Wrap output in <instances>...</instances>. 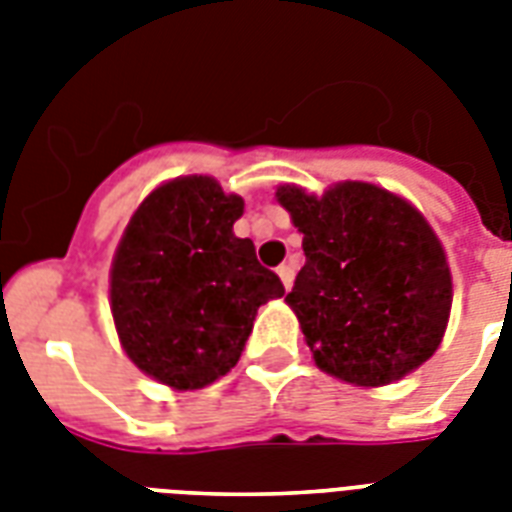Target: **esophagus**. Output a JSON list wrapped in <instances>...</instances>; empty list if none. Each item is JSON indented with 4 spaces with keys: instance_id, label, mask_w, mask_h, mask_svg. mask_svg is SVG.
<instances>
[{
    "instance_id": "34e87169",
    "label": "esophagus",
    "mask_w": 512,
    "mask_h": 512,
    "mask_svg": "<svg viewBox=\"0 0 512 512\" xmlns=\"http://www.w3.org/2000/svg\"><path fill=\"white\" fill-rule=\"evenodd\" d=\"M276 273L281 276V284H284L287 289H292V284H295V268H292L289 263H281L279 268H276Z\"/></svg>"
}]
</instances>
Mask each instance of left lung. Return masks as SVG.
Wrapping results in <instances>:
<instances>
[{
  "label": "left lung",
  "instance_id": "obj_1",
  "mask_svg": "<svg viewBox=\"0 0 512 512\" xmlns=\"http://www.w3.org/2000/svg\"><path fill=\"white\" fill-rule=\"evenodd\" d=\"M276 199L303 233L305 265L287 303L316 366L380 388L425 364L449 324L452 273L420 209L358 180L321 196L279 185Z\"/></svg>",
  "mask_w": 512,
  "mask_h": 512
}]
</instances>
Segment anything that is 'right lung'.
<instances>
[{
  "label": "right lung",
  "instance_id": "1",
  "mask_svg": "<svg viewBox=\"0 0 512 512\" xmlns=\"http://www.w3.org/2000/svg\"><path fill=\"white\" fill-rule=\"evenodd\" d=\"M244 199L188 175L143 199L111 263V313L124 353L148 377L199 390L241 358L257 308L284 284L233 223Z\"/></svg>",
  "mask_w": 512,
  "mask_h": 512
}]
</instances>
